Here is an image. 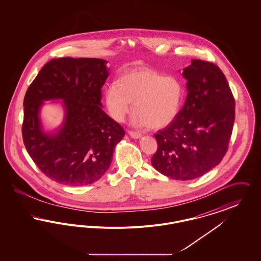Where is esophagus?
<instances>
[{"instance_id": "esophagus-1", "label": "esophagus", "mask_w": 261, "mask_h": 261, "mask_svg": "<svg viewBox=\"0 0 261 261\" xmlns=\"http://www.w3.org/2000/svg\"><path fill=\"white\" fill-rule=\"evenodd\" d=\"M128 134L130 135V136L132 137V138H134V139H139V138H141L142 137V134L141 133H139V132H136V131H128Z\"/></svg>"}]
</instances>
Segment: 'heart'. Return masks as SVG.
<instances>
[{
    "label": "heart",
    "mask_w": 261,
    "mask_h": 261,
    "mask_svg": "<svg viewBox=\"0 0 261 261\" xmlns=\"http://www.w3.org/2000/svg\"><path fill=\"white\" fill-rule=\"evenodd\" d=\"M184 87L174 76L142 67L125 73L119 83L106 90V101L113 119L122 121L134 103V123L153 129L170 124L181 110Z\"/></svg>",
    "instance_id": "obj_1"
}]
</instances>
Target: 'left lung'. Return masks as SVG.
Here are the masks:
<instances>
[{
    "instance_id": "left-lung-1",
    "label": "left lung",
    "mask_w": 261,
    "mask_h": 261,
    "mask_svg": "<svg viewBox=\"0 0 261 261\" xmlns=\"http://www.w3.org/2000/svg\"><path fill=\"white\" fill-rule=\"evenodd\" d=\"M188 80L183 108L154 137L158 150L152 166L175 180H191L208 172L229 148L235 120V99L221 69L193 60L184 68Z\"/></svg>"
}]
</instances>
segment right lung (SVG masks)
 <instances>
[{"label":"right lung","mask_w":261,"mask_h":261,"mask_svg":"<svg viewBox=\"0 0 261 261\" xmlns=\"http://www.w3.org/2000/svg\"><path fill=\"white\" fill-rule=\"evenodd\" d=\"M105 63L92 58L53 59L26 91L25 148L41 172L57 183L85 186L98 181L125 135L123 127L101 110V88L109 76ZM56 98L64 99L67 116L58 135L47 136L38 110L44 100Z\"/></svg>","instance_id":"add662e5"}]
</instances>
